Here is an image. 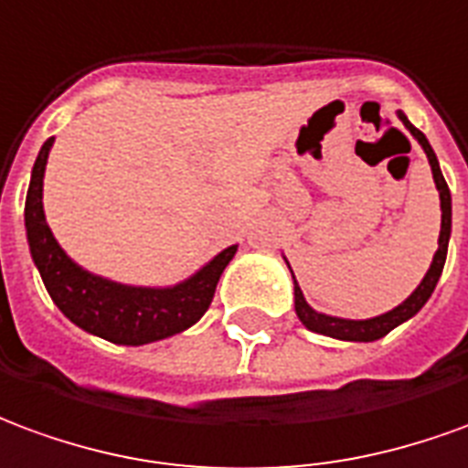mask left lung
Instances as JSON below:
<instances>
[{
	"instance_id": "left-lung-1",
	"label": "left lung",
	"mask_w": 468,
	"mask_h": 468,
	"mask_svg": "<svg viewBox=\"0 0 468 468\" xmlns=\"http://www.w3.org/2000/svg\"><path fill=\"white\" fill-rule=\"evenodd\" d=\"M400 122L410 131V135L416 138L423 148V154L429 158L431 174H433V181H436V188H439L441 198V234H439V250L433 254V261H431L426 277L420 280V284L410 292V297H406L399 307H393L390 313L378 314V317H367V320H346V317H333V314H324L313 310L307 300H304L300 284L294 280V313L300 317V323L313 330V333L327 335V337H335V340H350V343H373V340H380L383 335H388L393 327H399L400 323L410 320L413 314L419 313L423 304L429 303L431 292L436 290V282H439L441 271H443V264H446V251H449V237H452V191L446 186V178L441 174L439 158L433 154V148L426 141V135L420 133L419 128L399 111ZM290 267V264H287ZM292 271V270H290Z\"/></svg>"
}]
</instances>
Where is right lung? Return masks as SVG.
Masks as SVG:
<instances>
[{"instance_id": "add662e5", "label": "right lung", "mask_w": 468, "mask_h": 468, "mask_svg": "<svg viewBox=\"0 0 468 468\" xmlns=\"http://www.w3.org/2000/svg\"><path fill=\"white\" fill-rule=\"evenodd\" d=\"M52 144L55 138L45 141L32 168L25 229L32 261L59 313L85 333L98 335L115 346L155 343L198 323L214 300L221 271L237 254V244L218 251L214 260L174 287H133L82 270L52 237L42 208V178Z\"/></svg>"}]
</instances>
